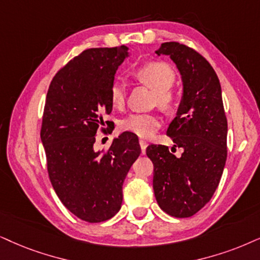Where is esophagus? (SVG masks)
<instances>
[{"label": "esophagus", "instance_id": "1", "mask_svg": "<svg viewBox=\"0 0 260 260\" xmlns=\"http://www.w3.org/2000/svg\"><path fill=\"white\" fill-rule=\"evenodd\" d=\"M139 144H140V149H141V153H145V151H146V147H147V143L145 140H143V139H140L139 140Z\"/></svg>", "mask_w": 260, "mask_h": 260}]
</instances>
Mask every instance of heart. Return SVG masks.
Here are the masks:
<instances>
[{"label": "heart", "mask_w": 260, "mask_h": 260, "mask_svg": "<svg viewBox=\"0 0 260 260\" xmlns=\"http://www.w3.org/2000/svg\"><path fill=\"white\" fill-rule=\"evenodd\" d=\"M134 75L140 81L149 85L157 92V101L160 106L168 107L173 101L170 88L175 83V72L169 64L164 62H149L141 66ZM126 100L124 85L120 80H115L110 86V101L114 107L123 106ZM160 126L159 116L154 114L133 113L121 121V128L140 138H149Z\"/></svg>", "instance_id": "1"}]
</instances>
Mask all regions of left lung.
I'll use <instances>...</instances> for the list:
<instances>
[{"mask_svg":"<svg viewBox=\"0 0 260 260\" xmlns=\"http://www.w3.org/2000/svg\"><path fill=\"white\" fill-rule=\"evenodd\" d=\"M172 58L182 80V97L167 136L183 149L176 157L166 145H150L153 192L159 208L174 217H190L210 202L226 159L228 124L221 84L211 64L196 50L167 42L154 51Z\"/></svg>","mask_w":260,"mask_h":260,"instance_id":"1","label":"left lung"}]
</instances>
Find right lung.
I'll list each match as a JSON object with an SVG mask.
<instances>
[{
  "label": "right lung",
  "instance_id": "1",
  "mask_svg": "<svg viewBox=\"0 0 260 260\" xmlns=\"http://www.w3.org/2000/svg\"><path fill=\"white\" fill-rule=\"evenodd\" d=\"M128 56L124 45L87 49L57 72L45 101L41 140L51 185L66 208L90 223L119 212L123 181L141 152L131 132L114 138L108 151L93 146L102 115L113 110L115 74Z\"/></svg>",
  "mask_w": 260,
  "mask_h": 260
}]
</instances>
